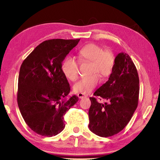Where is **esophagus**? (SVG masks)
I'll use <instances>...</instances> for the list:
<instances>
[{
  "mask_svg": "<svg viewBox=\"0 0 160 160\" xmlns=\"http://www.w3.org/2000/svg\"><path fill=\"white\" fill-rule=\"evenodd\" d=\"M77 96H78V98L79 99H83V98H85L87 97L86 95H85L84 93H79L78 94H77Z\"/></svg>",
  "mask_w": 160,
  "mask_h": 160,
  "instance_id": "esophagus-1",
  "label": "esophagus"
}]
</instances>
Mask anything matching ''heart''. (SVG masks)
<instances>
[{"label":"heart","mask_w":160,"mask_h":160,"mask_svg":"<svg viewBox=\"0 0 160 160\" xmlns=\"http://www.w3.org/2000/svg\"><path fill=\"white\" fill-rule=\"evenodd\" d=\"M78 55L81 61L91 62L90 74L93 75L77 82L73 86V89L75 92L88 94L99 83V76L98 74L105 78L112 72L115 56L111 51L103 50L102 47L95 43H89L82 47L79 50ZM61 69L67 79L75 81L78 77L79 62L73 57H67L62 62Z\"/></svg>","instance_id":"1"}]
</instances>
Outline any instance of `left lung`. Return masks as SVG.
<instances>
[{
    "mask_svg": "<svg viewBox=\"0 0 160 160\" xmlns=\"http://www.w3.org/2000/svg\"><path fill=\"white\" fill-rule=\"evenodd\" d=\"M139 84L138 71L132 59L127 53H119L108 81L93 94L109 103L89 98V128L92 132L100 137H110L126 126L138 107Z\"/></svg>",
    "mask_w": 160,
    "mask_h": 160,
    "instance_id": "obj_1",
    "label": "left lung"
}]
</instances>
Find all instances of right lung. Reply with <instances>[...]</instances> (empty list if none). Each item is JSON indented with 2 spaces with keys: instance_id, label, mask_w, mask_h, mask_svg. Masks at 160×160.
<instances>
[{
  "instance_id": "1",
  "label": "right lung",
  "mask_w": 160,
  "mask_h": 160,
  "mask_svg": "<svg viewBox=\"0 0 160 160\" xmlns=\"http://www.w3.org/2000/svg\"><path fill=\"white\" fill-rule=\"evenodd\" d=\"M80 39H51L38 45L24 60L19 71L17 102L33 132L52 137L65 127L63 116L79 99L68 98L70 87L62 62Z\"/></svg>"
}]
</instances>
